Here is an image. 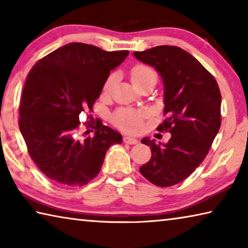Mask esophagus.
<instances>
[{
  "label": "esophagus",
  "mask_w": 248,
  "mask_h": 248,
  "mask_svg": "<svg viewBox=\"0 0 248 248\" xmlns=\"http://www.w3.org/2000/svg\"><path fill=\"white\" fill-rule=\"evenodd\" d=\"M124 142L127 144H137L138 140L136 138H131V137H124Z\"/></svg>",
  "instance_id": "1"
}]
</instances>
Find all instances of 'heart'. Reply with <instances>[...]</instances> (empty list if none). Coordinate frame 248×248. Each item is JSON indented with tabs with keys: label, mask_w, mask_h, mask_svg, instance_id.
<instances>
[{
	"label": "heart",
	"mask_w": 248,
	"mask_h": 248,
	"mask_svg": "<svg viewBox=\"0 0 248 248\" xmlns=\"http://www.w3.org/2000/svg\"><path fill=\"white\" fill-rule=\"evenodd\" d=\"M130 78L132 83L137 87L141 86L146 82H153L155 84L157 79V73L152 66L138 63L130 71ZM116 82V74H111L104 83V93H109ZM146 117L145 112L133 110V109H120L112 117V123L117 128L129 133H137L143 127V120Z\"/></svg>",
	"instance_id": "b5f03b06"
}]
</instances>
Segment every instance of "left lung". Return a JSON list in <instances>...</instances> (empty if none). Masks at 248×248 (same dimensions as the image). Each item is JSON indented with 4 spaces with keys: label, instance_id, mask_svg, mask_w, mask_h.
<instances>
[{
    "label": "left lung",
    "instance_id": "8db88e82",
    "mask_svg": "<svg viewBox=\"0 0 248 248\" xmlns=\"http://www.w3.org/2000/svg\"><path fill=\"white\" fill-rule=\"evenodd\" d=\"M161 74L164 83V115L157 131H169L166 144L151 146L150 161L140 167L142 176L158 187L178 184L194 173L208 155L221 127V93L213 75L184 49L157 46L133 52Z\"/></svg>",
    "mask_w": 248,
    "mask_h": 248
}]
</instances>
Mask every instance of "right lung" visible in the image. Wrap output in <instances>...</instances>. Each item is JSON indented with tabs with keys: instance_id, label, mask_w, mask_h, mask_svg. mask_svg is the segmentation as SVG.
Segmentation results:
<instances>
[{
	"instance_id": "right-lung-1",
	"label": "right lung",
	"mask_w": 248,
	"mask_h": 248,
	"mask_svg": "<svg viewBox=\"0 0 248 248\" xmlns=\"http://www.w3.org/2000/svg\"><path fill=\"white\" fill-rule=\"evenodd\" d=\"M129 54L71 43L47 54L32 66L19 104L18 125L37 167L59 186L73 188L98 175L105 155L123 137L102 120L92 121L104 83ZM93 137L80 133V117ZM93 132V130H92Z\"/></svg>"
}]
</instances>
